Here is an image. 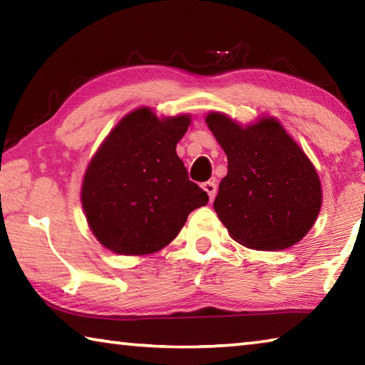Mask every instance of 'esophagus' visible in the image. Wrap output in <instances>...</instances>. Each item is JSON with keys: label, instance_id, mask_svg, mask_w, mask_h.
Segmentation results:
<instances>
[{"label": "esophagus", "instance_id": "obj_1", "mask_svg": "<svg viewBox=\"0 0 365 365\" xmlns=\"http://www.w3.org/2000/svg\"><path fill=\"white\" fill-rule=\"evenodd\" d=\"M202 187V190L206 191L207 193V196H209V200H214V196H215V191H217V185H215V182H205L201 185Z\"/></svg>", "mask_w": 365, "mask_h": 365}]
</instances>
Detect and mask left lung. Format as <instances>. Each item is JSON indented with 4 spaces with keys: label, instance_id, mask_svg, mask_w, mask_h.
<instances>
[{
    "label": "left lung",
    "instance_id": "left-lung-1",
    "mask_svg": "<svg viewBox=\"0 0 365 365\" xmlns=\"http://www.w3.org/2000/svg\"><path fill=\"white\" fill-rule=\"evenodd\" d=\"M206 123L228 160L214 209L230 237L257 251L301 242L322 206V185L306 153L275 117L243 127L212 110Z\"/></svg>",
    "mask_w": 365,
    "mask_h": 365
}]
</instances>
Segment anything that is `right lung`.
Wrapping results in <instances>:
<instances>
[{"instance_id": "obj_1", "label": "right lung", "mask_w": 365, "mask_h": 365, "mask_svg": "<svg viewBox=\"0 0 365 365\" xmlns=\"http://www.w3.org/2000/svg\"><path fill=\"white\" fill-rule=\"evenodd\" d=\"M191 117H159L138 108L122 117L85 170L82 206L104 248L143 256L174 240L209 196L188 178L177 143Z\"/></svg>"}]
</instances>
